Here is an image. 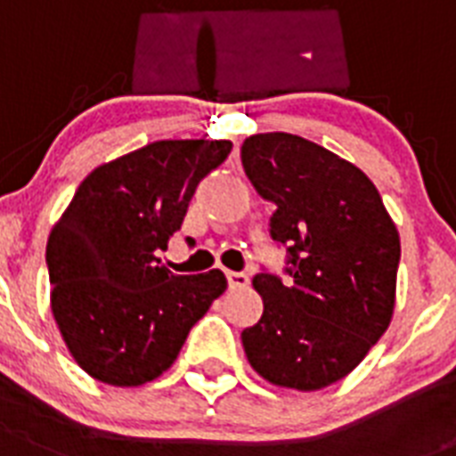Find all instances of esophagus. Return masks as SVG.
Instances as JSON below:
<instances>
[{
    "label": "esophagus",
    "mask_w": 456,
    "mask_h": 456,
    "mask_svg": "<svg viewBox=\"0 0 456 456\" xmlns=\"http://www.w3.org/2000/svg\"><path fill=\"white\" fill-rule=\"evenodd\" d=\"M227 283L232 290H239V288L248 286V276L240 272H227Z\"/></svg>",
    "instance_id": "34e87169"
}]
</instances>
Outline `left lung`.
Here are the masks:
<instances>
[{
	"label": "left lung",
	"mask_w": 456,
	"mask_h": 456,
	"mask_svg": "<svg viewBox=\"0 0 456 456\" xmlns=\"http://www.w3.org/2000/svg\"><path fill=\"white\" fill-rule=\"evenodd\" d=\"M246 175L276 203L272 239L290 281L257 273L265 312L240 332L250 368L273 387L318 391L356 368L395 306L401 236L365 173L312 140L257 133L240 147Z\"/></svg>",
	"instance_id": "1"
}]
</instances>
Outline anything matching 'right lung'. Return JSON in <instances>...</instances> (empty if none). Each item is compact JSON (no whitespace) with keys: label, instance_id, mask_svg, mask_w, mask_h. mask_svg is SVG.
Here are the masks:
<instances>
[{"label":"right lung","instance_id":"obj_1","mask_svg":"<svg viewBox=\"0 0 456 456\" xmlns=\"http://www.w3.org/2000/svg\"><path fill=\"white\" fill-rule=\"evenodd\" d=\"M229 140H159L88 173L51 229V314L69 356L110 387H140L175 362L191 325L227 290L220 269L177 276L168 248Z\"/></svg>","mask_w":456,"mask_h":456}]
</instances>
